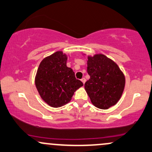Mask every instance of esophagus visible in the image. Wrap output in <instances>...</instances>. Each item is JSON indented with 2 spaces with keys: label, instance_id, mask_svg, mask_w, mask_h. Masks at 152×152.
<instances>
[{
  "label": "esophagus",
  "instance_id": "34e87169",
  "mask_svg": "<svg viewBox=\"0 0 152 152\" xmlns=\"http://www.w3.org/2000/svg\"><path fill=\"white\" fill-rule=\"evenodd\" d=\"M81 81H82V83H83V84H84V83H85V82H86V78H82Z\"/></svg>",
  "mask_w": 152,
  "mask_h": 152
}]
</instances>
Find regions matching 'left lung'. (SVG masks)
Listing matches in <instances>:
<instances>
[{
    "mask_svg": "<svg viewBox=\"0 0 152 152\" xmlns=\"http://www.w3.org/2000/svg\"><path fill=\"white\" fill-rule=\"evenodd\" d=\"M87 72L90 78L85 90L96 107L108 109L121 98L125 86V76L114 61L104 54L88 56Z\"/></svg>",
    "mask_w": 152,
    "mask_h": 152,
    "instance_id": "1",
    "label": "left lung"
}]
</instances>
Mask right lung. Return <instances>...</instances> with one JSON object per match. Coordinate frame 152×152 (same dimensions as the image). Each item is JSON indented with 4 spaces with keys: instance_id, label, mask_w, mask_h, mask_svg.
Listing matches in <instances>:
<instances>
[{
    "instance_id": "1",
    "label": "right lung",
    "mask_w": 152,
    "mask_h": 152,
    "mask_svg": "<svg viewBox=\"0 0 152 152\" xmlns=\"http://www.w3.org/2000/svg\"><path fill=\"white\" fill-rule=\"evenodd\" d=\"M67 58L66 54L56 51L43 58L38 66L35 84L41 99L51 107L68 104L74 92L83 85L67 67Z\"/></svg>"
}]
</instances>
